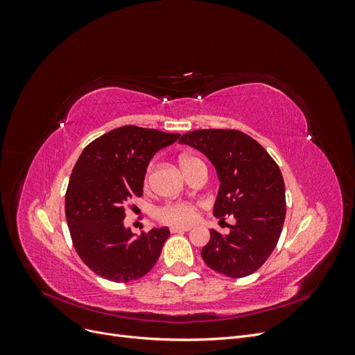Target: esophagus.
<instances>
[{
    "instance_id": "1",
    "label": "esophagus",
    "mask_w": 355,
    "mask_h": 355,
    "mask_svg": "<svg viewBox=\"0 0 355 355\" xmlns=\"http://www.w3.org/2000/svg\"><path fill=\"white\" fill-rule=\"evenodd\" d=\"M189 230H191V227H182V225H175V227H170V232H173V234H176V232H187Z\"/></svg>"
}]
</instances>
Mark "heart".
<instances>
[{"label":"heart","mask_w":355,"mask_h":355,"mask_svg":"<svg viewBox=\"0 0 355 355\" xmlns=\"http://www.w3.org/2000/svg\"><path fill=\"white\" fill-rule=\"evenodd\" d=\"M194 157H182L180 158V166L184 168L188 163H191ZM196 211L197 207L194 204L185 202V201H175V202H167L164 206H161L155 211V218L164 223L171 225H184L191 223L196 219Z\"/></svg>","instance_id":"1"}]
</instances>
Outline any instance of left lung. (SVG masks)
<instances>
[{
	"mask_svg": "<svg viewBox=\"0 0 355 355\" xmlns=\"http://www.w3.org/2000/svg\"><path fill=\"white\" fill-rule=\"evenodd\" d=\"M179 142L198 149L216 168L220 187L214 216L235 219L228 235L210 231L202 261L231 278L253 274L274 252L283 230L286 189L280 167L262 145L239 130H196Z\"/></svg>",
	"mask_w": 355,
	"mask_h": 355,
	"instance_id": "8db88e82",
	"label": "left lung"
}]
</instances>
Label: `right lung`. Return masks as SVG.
<instances>
[{"label":"right lung","instance_id":"obj_1","mask_svg":"<svg viewBox=\"0 0 355 355\" xmlns=\"http://www.w3.org/2000/svg\"><path fill=\"white\" fill-rule=\"evenodd\" d=\"M179 136L124 125L94 139L75 163L65 196L68 228L81 261L106 280L135 282L157 263L168 228L136 235L123 220L127 204L142 196L149 161Z\"/></svg>","mask_w":355,"mask_h":355}]
</instances>
